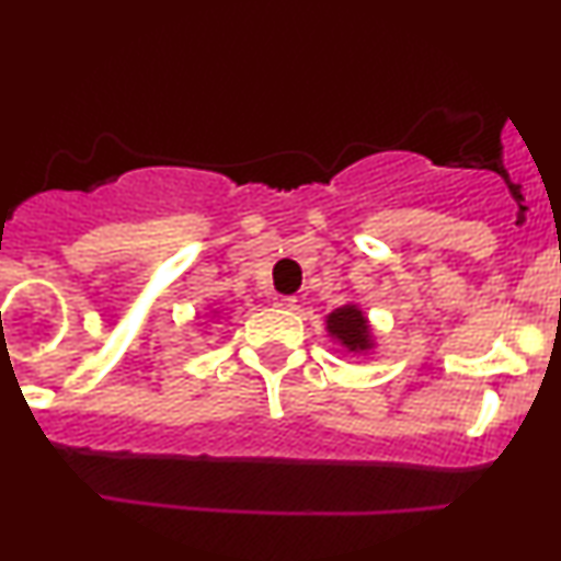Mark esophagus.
<instances>
[{
  "mask_svg": "<svg viewBox=\"0 0 561 561\" xmlns=\"http://www.w3.org/2000/svg\"><path fill=\"white\" fill-rule=\"evenodd\" d=\"M274 302L279 308H295V302H298V298H295V295H276Z\"/></svg>",
  "mask_w": 561,
  "mask_h": 561,
  "instance_id": "1",
  "label": "esophagus"
}]
</instances>
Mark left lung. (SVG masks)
I'll list each match as a JSON object with an SVG mask.
<instances>
[{
  "label": "left lung",
  "mask_w": 561,
  "mask_h": 561,
  "mask_svg": "<svg viewBox=\"0 0 561 561\" xmlns=\"http://www.w3.org/2000/svg\"><path fill=\"white\" fill-rule=\"evenodd\" d=\"M327 330L332 337H337L347 351H369L371 347V332L366 324V317L356 306H343L327 317Z\"/></svg>",
  "instance_id": "1"
}]
</instances>
